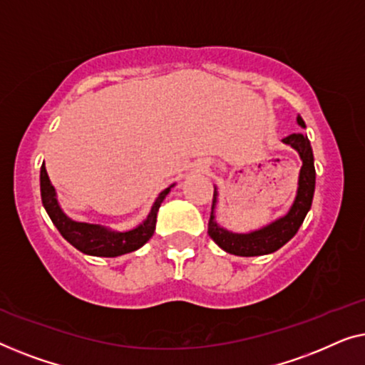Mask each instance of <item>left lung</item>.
<instances>
[{
    "instance_id": "8db88e82",
    "label": "left lung",
    "mask_w": 365,
    "mask_h": 365,
    "mask_svg": "<svg viewBox=\"0 0 365 365\" xmlns=\"http://www.w3.org/2000/svg\"><path fill=\"white\" fill-rule=\"evenodd\" d=\"M297 124L306 129L304 120L301 115L296 117ZM283 142L291 145L299 153L302 162L299 178H297V192L287 213L271 222L259 230H253L248 233H233L230 230L220 227L215 220V208L218 203V190L215 187L212 215L208 222V235L220 248L235 256H263L278 251L284 246L304 222L307 212L311 210L312 197H314L316 188V168H314V155H312L311 142L307 135L302 133H291Z\"/></svg>"
}]
</instances>
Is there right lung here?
Here are the masks:
<instances>
[{
    "mask_svg": "<svg viewBox=\"0 0 365 365\" xmlns=\"http://www.w3.org/2000/svg\"><path fill=\"white\" fill-rule=\"evenodd\" d=\"M39 182L43 207L48 212L54 227L63 235V238L69 241L81 253L101 256V258H115V256L132 253V251L142 248L152 238L153 232H155L158 208H160V205L167 195L170 193V190L175 187V183H172L170 187L158 193L147 218L140 225H137L132 230H125V232H117V230L102 227V225L76 222V220L69 218L63 212V208H61L58 195H56V188L49 180L44 163L41 167Z\"/></svg>",
    "mask_w": 365,
    "mask_h": 365,
    "instance_id": "add662e5",
    "label": "right lung"
}]
</instances>
